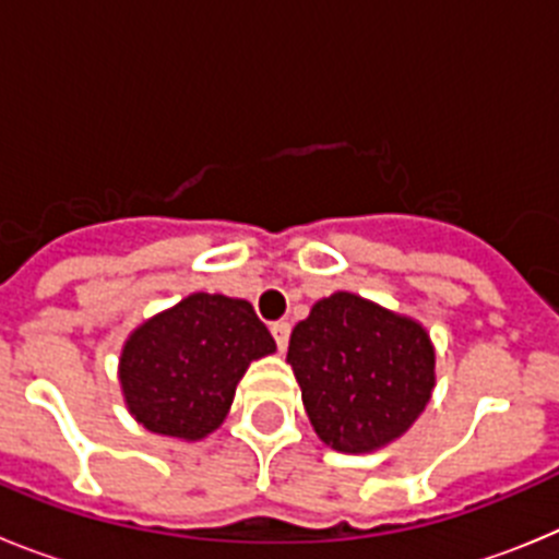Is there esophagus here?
Masks as SVG:
<instances>
[{
  "instance_id": "esophagus-1",
  "label": "esophagus",
  "mask_w": 559,
  "mask_h": 559,
  "mask_svg": "<svg viewBox=\"0 0 559 559\" xmlns=\"http://www.w3.org/2000/svg\"><path fill=\"white\" fill-rule=\"evenodd\" d=\"M271 335H274L276 347H280V353H283V349L288 347V338H290V324H288V322H274V324H271Z\"/></svg>"
}]
</instances>
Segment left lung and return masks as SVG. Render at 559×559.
Returning a JSON list of instances; mask_svg holds the SVG:
<instances>
[{
    "label": "left lung",
    "mask_w": 559,
    "mask_h": 559,
    "mask_svg": "<svg viewBox=\"0 0 559 559\" xmlns=\"http://www.w3.org/2000/svg\"><path fill=\"white\" fill-rule=\"evenodd\" d=\"M288 364L310 426L341 453L403 437L437 383L426 328L347 290L319 299L296 324Z\"/></svg>",
    "instance_id": "obj_1"
}]
</instances>
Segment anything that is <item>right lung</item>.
I'll use <instances>...</instances> for the list:
<instances>
[{"label":"right lung","mask_w":559,"mask_h":559,"mask_svg":"<svg viewBox=\"0 0 559 559\" xmlns=\"http://www.w3.org/2000/svg\"><path fill=\"white\" fill-rule=\"evenodd\" d=\"M276 349L246 299L190 294L128 335L120 386L136 423L195 442L229 414L251 360Z\"/></svg>","instance_id":"add662e5"}]
</instances>
